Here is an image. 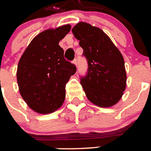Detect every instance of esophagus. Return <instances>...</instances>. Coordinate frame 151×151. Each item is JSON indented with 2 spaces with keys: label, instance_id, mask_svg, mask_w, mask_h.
Segmentation results:
<instances>
[{
  "label": "esophagus",
  "instance_id": "1",
  "mask_svg": "<svg viewBox=\"0 0 151 151\" xmlns=\"http://www.w3.org/2000/svg\"><path fill=\"white\" fill-rule=\"evenodd\" d=\"M73 63L75 64V65H76V66H77V60H76V59H75L73 61Z\"/></svg>",
  "mask_w": 151,
  "mask_h": 151
}]
</instances>
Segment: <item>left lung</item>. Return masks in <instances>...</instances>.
<instances>
[{"label": "left lung", "instance_id": "left-lung-1", "mask_svg": "<svg viewBox=\"0 0 151 151\" xmlns=\"http://www.w3.org/2000/svg\"><path fill=\"white\" fill-rule=\"evenodd\" d=\"M79 41L88 71L80 78L88 99L101 107L115 105L126 86L125 62L120 51L101 29L78 22L72 29Z\"/></svg>", "mask_w": 151, "mask_h": 151}]
</instances>
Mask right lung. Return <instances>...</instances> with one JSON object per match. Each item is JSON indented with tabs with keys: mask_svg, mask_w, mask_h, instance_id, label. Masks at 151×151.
Masks as SVG:
<instances>
[{
	"mask_svg": "<svg viewBox=\"0 0 151 151\" xmlns=\"http://www.w3.org/2000/svg\"><path fill=\"white\" fill-rule=\"evenodd\" d=\"M71 29L69 25L47 29L35 36L19 61V90L28 106L41 114L50 113L63 105L66 83L76 66L64 58L61 39Z\"/></svg>",
	"mask_w": 151,
	"mask_h": 151,
	"instance_id": "right-lung-1",
	"label": "right lung"
}]
</instances>
